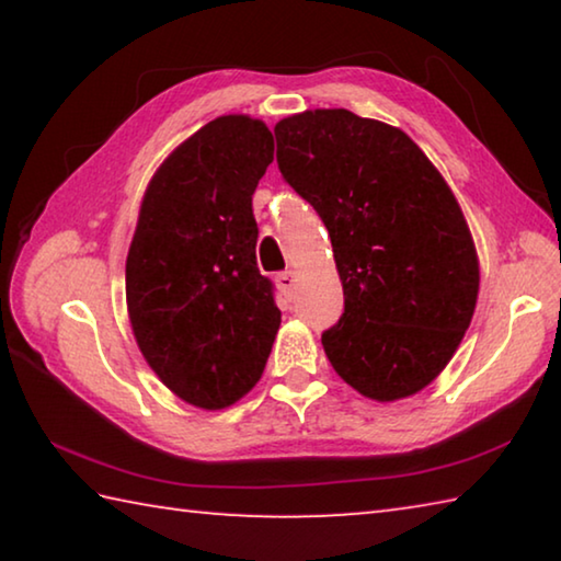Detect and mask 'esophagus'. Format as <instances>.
Returning a JSON list of instances; mask_svg holds the SVG:
<instances>
[{"mask_svg":"<svg viewBox=\"0 0 561 561\" xmlns=\"http://www.w3.org/2000/svg\"><path fill=\"white\" fill-rule=\"evenodd\" d=\"M297 272H294V270H287V272H282L279 274V277H277V287L284 291V294H287V297H291V294H294V287H297Z\"/></svg>","mask_w":561,"mask_h":561,"instance_id":"34e87169","label":"esophagus"}]
</instances>
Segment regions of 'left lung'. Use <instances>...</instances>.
<instances>
[{
    "label": "left lung",
    "instance_id": "1",
    "mask_svg": "<svg viewBox=\"0 0 561 561\" xmlns=\"http://www.w3.org/2000/svg\"><path fill=\"white\" fill-rule=\"evenodd\" d=\"M287 183L324 220L344 314L321 344L360 396L393 403L440 376L468 331L480 260L450 185L401 128L346 108L274 126Z\"/></svg>",
    "mask_w": 561,
    "mask_h": 561
}]
</instances>
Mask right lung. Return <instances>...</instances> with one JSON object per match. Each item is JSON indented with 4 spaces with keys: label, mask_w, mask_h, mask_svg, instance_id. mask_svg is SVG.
Returning <instances> with one entry per match:
<instances>
[{
    "label": "right lung",
    "mask_w": 561,
    "mask_h": 561,
    "mask_svg": "<svg viewBox=\"0 0 561 561\" xmlns=\"http://www.w3.org/2000/svg\"><path fill=\"white\" fill-rule=\"evenodd\" d=\"M272 160L264 121L230 113L185 138L140 201L126 260L133 336L163 386L201 411L257 386L282 324L252 213Z\"/></svg>",
    "instance_id": "add662e5"
}]
</instances>
